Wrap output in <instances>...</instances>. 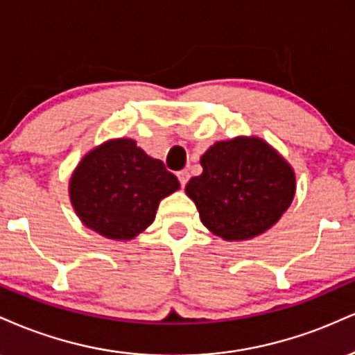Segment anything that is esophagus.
Segmentation results:
<instances>
[{"mask_svg": "<svg viewBox=\"0 0 355 355\" xmlns=\"http://www.w3.org/2000/svg\"><path fill=\"white\" fill-rule=\"evenodd\" d=\"M178 179L179 182H181V187H184L187 184V181H189V173H187V171H179Z\"/></svg>", "mask_w": 355, "mask_h": 355, "instance_id": "34e87169", "label": "esophagus"}]
</instances>
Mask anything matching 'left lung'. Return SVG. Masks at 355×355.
Returning <instances> with one entry per match:
<instances>
[{"mask_svg": "<svg viewBox=\"0 0 355 355\" xmlns=\"http://www.w3.org/2000/svg\"><path fill=\"white\" fill-rule=\"evenodd\" d=\"M202 174L187 182L202 224L226 241L268 231L291 206L293 169L257 137L220 141L201 157Z\"/></svg>", "mask_w": 355, "mask_h": 355, "instance_id": "left-lung-1", "label": "left lung"}]
</instances>
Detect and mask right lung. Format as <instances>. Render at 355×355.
<instances>
[{"label":"right lung","instance_id":"1","mask_svg":"<svg viewBox=\"0 0 355 355\" xmlns=\"http://www.w3.org/2000/svg\"><path fill=\"white\" fill-rule=\"evenodd\" d=\"M179 189L164 162L132 139L107 141L79 162L69 196L79 219L110 239L128 241L154 220L159 201Z\"/></svg>","mask_w":355,"mask_h":355}]
</instances>
